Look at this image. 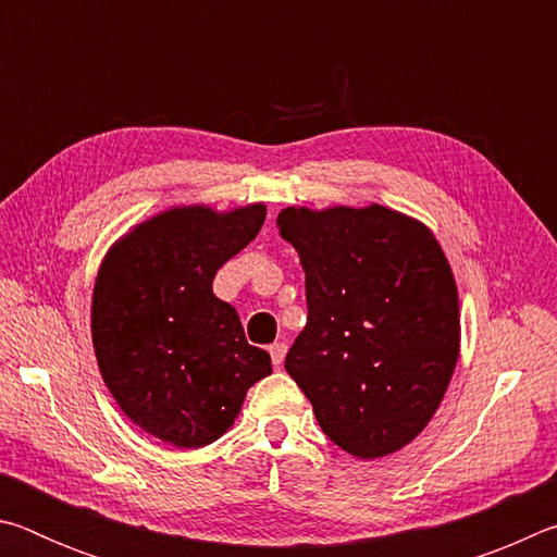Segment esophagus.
Masks as SVG:
<instances>
[{
    "label": "esophagus",
    "mask_w": 557,
    "mask_h": 557,
    "mask_svg": "<svg viewBox=\"0 0 557 557\" xmlns=\"http://www.w3.org/2000/svg\"><path fill=\"white\" fill-rule=\"evenodd\" d=\"M285 354H287V344H285V342H277V344H272V346H270L272 363H275L277 369H280V363L285 361Z\"/></svg>",
    "instance_id": "obj_1"
}]
</instances>
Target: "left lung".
<instances>
[{"mask_svg":"<svg viewBox=\"0 0 557 557\" xmlns=\"http://www.w3.org/2000/svg\"><path fill=\"white\" fill-rule=\"evenodd\" d=\"M280 235L307 275V326L285 371L334 445L381 459L420 435L457 369L449 260L425 223L388 206H287Z\"/></svg>","mask_w":557,"mask_h":557,"instance_id":"8db88e82","label":"left lung"}]
</instances>
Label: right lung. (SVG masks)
<instances>
[{
	"label": "right lung",
	"instance_id": "obj_1",
	"mask_svg": "<svg viewBox=\"0 0 557 557\" xmlns=\"http://www.w3.org/2000/svg\"><path fill=\"white\" fill-rule=\"evenodd\" d=\"M265 203L172 206L110 245L92 287L90 334L102 381L147 435L206 447L238 418L270 354L245 342L213 277L260 233Z\"/></svg>",
	"mask_w": 557,
	"mask_h": 557
}]
</instances>
